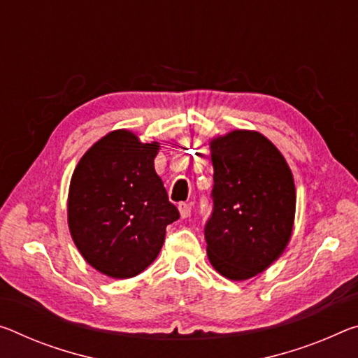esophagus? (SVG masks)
Returning <instances> with one entry per match:
<instances>
[{"instance_id":"1","label":"esophagus","mask_w":358,"mask_h":358,"mask_svg":"<svg viewBox=\"0 0 358 358\" xmlns=\"http://www.w3.org/2000/svg\"><path fill=\"white\" fill-rule=\"evenodd\" d=\"M178 208H180L181 217H183V218H188L189 215H191V210H192V207H191V203H189V202H181L180 206H178Z\"/></svg>"}]
</instances>
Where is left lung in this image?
Wrapping results in <instances>:
<instances>
[{
	"mask_svg": "<svg viewBox=\"0 0 358 358\" xmlns=\"http://www.w3.org/2000/svg\"><path fill=\"white\" fill-rule=\"evenodd\" d=\"M212 213L203 228L210 263L245 280L280 257L290 241L296 194L280 151L258 132L234 130L210 143Z\"/></svg>",
	"mask_w": 358,
	"mask_h": 358,
	"instance_id": "obj_1",
	"label": "left lung"
}]
</instances>
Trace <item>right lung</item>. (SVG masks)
<instances>
[{
	"mask_svg": "<svg viewBox=\"0 0 358 358\" xmlns=\"http://www.w3.org/2000/svg\"><path fill=\"white\" fill-rule=\"evenodd\" d=\"M157 143L127 130L99 140L79 161L68 194V224L84 259L129 279L156 259L167 224L180 218L155 170Z\"/></svg>",
	"mask_w": 358,
	"mask_h": 358,
	"instance_id": "add662e5",
	"label": "right lung"
}]
</instances>
